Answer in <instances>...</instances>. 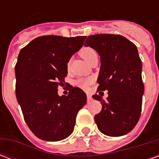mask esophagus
Returning a JSON list of instances; mask_svg holds the SVG:
<instances>
[{
	"mask_svg": "<svg viewBox=\"0 0 159 159\" xmlns=\"http://www.w3.org/2000/svg\"><path fill=\"white\" fill-rule=\"evenodd\" d=\"M87 100H88V102L92 101V100H93V99H92V96H91L90 94H88V95H87Z\"/></svg>",
	"mask_w": 159,
	"mask_h": 159,
	"instance_id": "obj_1",
	"label": "esophagus"
}]
</instances>
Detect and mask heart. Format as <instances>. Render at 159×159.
Returning a JSON list of instances; mask_svg holds the SVG:
<instances>
[{
	"instance_id": "b5f03b06",
	"label": "heart",
	"mask_w": 159,
	"mask_h": 159,
	"mask_svg": "<svg viewBox=\"0 0 159 159\" xmlns=\"http://www.w3.org/2000/svg\"><path fill=\"white\" fill-rule=\"evenodd\" d=\"M80 54H81V56L83 57V59L86 60L87 62L89 63V61L93 57L97 56V52L94 49L91 48H84L81 50ZM69 65L70 61L68 62V66ZM92 81H93L92 78H80V79H77L75 82V85L78 87V88L85 89H87V87L92 83Z\"/></svg>"
}]
</instances>
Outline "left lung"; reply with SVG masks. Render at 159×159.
Masks as SVG:
<instances>
[{
    "label": "left lung",
    "instance_id": "8db88e82",
    "mask_svg": "<svg viewBox=\"0 0 159 159\" xmlns=\"http://www.w3.org/2000/svg\"><path fill=\"white\" fill-rule=\"evenodd\" d=\"M84 46L100 56L98 92L108 90L107 100L93 95L102 105L101 111L94 117L98 129L108 136L129 133L140 118L144 94L142 63L136 46L123 36L112 34L88 36Z\"/></svg>",
    "mask_w": 159,
    "mask_h": 159
}]
</instances>
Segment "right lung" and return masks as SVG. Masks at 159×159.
Returning <instances> with one entry per match:
<instances>
[{"label": "right lung", "instance_id": "add662e5", "mask_svg": "<svg viewBox=\"0 0 159 159\" xmlns=\"http://www.w3.org/2000/svg\"><path fill=\"white\" fill-rule=\"evenodd\" d=\"M85 39L40 36L19 52L16 97L30 129L42 140L59 141L70 135L76 114L86 104V93L77 87H70L68 95L58 94V86L64 84L67 75V64Z\"/></svg>", "mask_w": 159, "mask_h": 159}]
</instances>
